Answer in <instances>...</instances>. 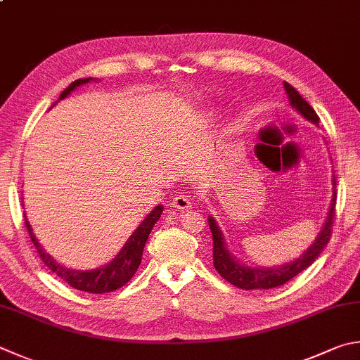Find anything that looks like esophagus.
I'll return each mask as SVG.
<instances>
[{
	"label": "esophagus",
	"instance_id": "34e87169",
	"mask_svg": "<svg viewBox=\"0 0 360 360\" xmlns=\"http://www.w3.org/2000/svg\"><path fill=\"white\" fill-rule=\"evenodd\" d=\"M172 207L177 208V210H189L191 208V198L185 194H179L175 195L174 200H172Z\"/></svg>",
	"mask_w": 360,
	"mask_h": 360
}]
</instances>
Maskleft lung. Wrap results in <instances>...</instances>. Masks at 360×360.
Returning a JSON list of instances; mask_svg holds the SVG:
<instances>
[{"label":"left lung","mask_w":360,"mask_h":360,"mask_svg":"<svg viewBox=\"0 0 360 360\" xmlns=\"http://www.w3.org/2000/svg\"><path fill=\"white\" fill-rule=\"evenodd\" d=\"M283 86H285L291 106L296 108V111H300L307 120L318 125L320 117L316 116L314 108L300 96V92H297L293 86L288 83H283ZM335 199L337 194L334 193V199H332L330 203L328 219L324 222L320 235L316 236L315 243L307 249V252H304L300 259H296L295 262L276 268H250L236 262L226 248V243H224V236L219 227L216 226L214 219L210 216L208 224L213 235V264L216 271L221 274L222 279H226L229 283H232V285L243 290H266L283 285V283H287L288 281L293 279L295 276L300 274L301 271L309 268L310 264L318 259V255L321 254V250L330 240L332 224H334L335 218Z\"/></svg>","instance_id":"left-lung-1"}]
</instances>
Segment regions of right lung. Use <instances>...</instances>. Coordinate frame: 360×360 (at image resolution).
<instances>
[{
  "instance_id": "add662e5",
  "label": "right lung",
  "mask_w": 360,
  "mask_h": 360,
  "mask_svg": "<svg viewBox=\"0 0 360 360\" xmlns=\"http://www.w3.org/2000/svg\"><path fill=\"white\" fill-rule=\"evenodd\" d=\"M91 79L92 78L73 81V83L67 87L63 94H60L59 100L65 98L73 89H77V87L81 84L89 83ZM161 213H162V207L158 205L144 221L141 222V226L134 230L133 235L130 236V240L125 243V246L122 248L116 259H114L111 263L105 264V266H101L98 269H92V271H75V269L63 266V264H58L49 254H45V250L36 240V236L32 235V230L28 219H26V214H25V226H26V230L30 232L34 246L37 249L39 257L46 264V268L51 269L59 279H63L64 282L69 283L72 288L86 291V293L100 295V293H110V291L122 288L134 276V273L138 271V266L141 264L142 252H144V246L147 243L148 235H150L155 222L160 219Z\"/></svg>"
}]
</instances>
